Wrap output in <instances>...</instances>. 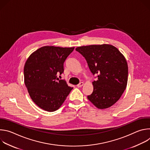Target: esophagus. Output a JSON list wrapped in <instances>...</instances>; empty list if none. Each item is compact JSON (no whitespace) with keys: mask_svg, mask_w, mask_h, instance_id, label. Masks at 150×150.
Returning <instances> with one entry per match:
<instances>
[{"mask_svg":"<svg viewBox=\"0 0 150 150\" xmlns=\"http://www.w3.org/2000/svg\"><path fill=\"white\" fill-rule=\"evenodd\" d=\"M83 82H81L79 84H78V85H77V87H78V88H80V87H82V86H83Z\"/></svg>","mask_w":150,"mask_h":150,"instance_id":"34e87169","label":"esophagus"}]
</instances>
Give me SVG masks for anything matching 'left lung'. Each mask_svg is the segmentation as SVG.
<instances>
[{
	"label": "left lung",
	"instance_id": "1",
	"mask_svg": "<svg viewBox=\"0 0 150 150\" xmlns=\"http://www.w3.org/2000/svg\"><path fill=\"white\" fill-rule=\"evenodd\" d=\"M76 50L87 60L91 73L97 75L93 93L88 99L100 109L116 103L126 89L128 67L123 55L110 45L78 47Z\"/></svg>",
	"mask_w": 150,
	"mask_h": 150
}]
</instances>
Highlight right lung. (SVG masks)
Returning <instances> with one entry per match:
<instances>
[{
	"mask_svg": "<svg viewBox=\"0 0 150 150\" xmlns=\"http://www.w3.org/2000/svg\"><path fill=\"white\" fill-rule=\"evenodd\" d=\"M75 47H42L27 60L24 82L33 101L47 112L59 109L73 88L57 74L63 71V63Z\"/></svg>",
	"mask_w": 150,
	"mask_h": 150,
	"instance_id": "right-lung-1",
	"label": "right lung"
}]
</instances>
